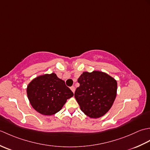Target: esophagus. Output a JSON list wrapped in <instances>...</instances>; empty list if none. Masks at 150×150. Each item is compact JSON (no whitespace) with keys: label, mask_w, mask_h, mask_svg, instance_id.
<instances>
[{"label":"esophagus","mask_w":150,"mask_h":150,"mask_svg":"<svg viewBox=\"0 0 150 150\" xmlns=\"http://www.w3.org/2000/svg\"><path fill=\"white\" fill-rule=\"evenodd\" d=\"M70 89H71V90L73 91V93H75V86H71V88H70Z\"/></svg>","instance_id":"obj_1"}]
</instances>
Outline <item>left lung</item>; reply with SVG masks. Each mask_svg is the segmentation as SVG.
<instances>
[{"mask_svg":"<svg viewBox=\"0 0 150 150\" xmlns=\"http://www.w3.org/2000/svg\"><path fill=\"white\" fill-rule=\"evenodd\" d=\"M75 97L81 110L91 118H99L112 106L117 95V81L101 71L84 72L78 79Z\"/></svg>","mask_w":150,"mask_h":150,"instance_id":"1","label":"left lung"}]
</instances>
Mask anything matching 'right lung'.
<instances>
[{"label":"right lung","instance_id":"1","mask_svg":"<svg viewBox=\"0 0 150 150\" xmlns=\"http://www.w3.org/2000/svg\"><path fill=\"white\" fill-rule=\"evenodd\" d=\"M27 95L31 106L38 112L52 115L58 112L73 93L56 74H46L28 84Z\"/></svg>","mask_w":150,"mask_h":150}]
</instances>
